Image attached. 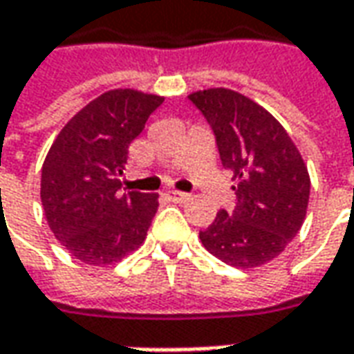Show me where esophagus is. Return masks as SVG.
Returning a JSON list of instances; mask_svg holds the SVG:
<instances>
[{"instance_id":"1","label":"esophagus","mask_w":354,"mask_h":354,"mask_svg":"<svg viewBox=\"0 0 354 354\" xmlns=\"http://www.w3.org/2000/svg\"><path fill=\"white\" fill-rule=\"evenodd\" d=\"M165 196L170 199V201H174V203H184L189 199V194H184V192H176V189H168Z\"/></svg>"}]
</instances>
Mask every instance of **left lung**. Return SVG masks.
<instances>
[{
	"label": "left lung",
	"mask_w": 354,
	"mask_h": 354,
	"mask_svg": "<svg viewBox=\"0 0 354 354\" xmlns=\"http://www.w3.org/2000/svg\"><path fill=\"white\" fill-rule=\"evenodd\" d=\"M213 129L223 167L236 180V205L218 211L201 244L232 268L275 259L306 217L310 176L285 127L240 93L209 88L187 96Z\"/></svg>",
	"instance_id": "obj_1"
}]
</instances>
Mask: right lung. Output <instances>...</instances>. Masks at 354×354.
Returning a JSON list of instances; mask_svg holds the SVG:
<instances>
[{
  "mask_svg": "<svg viewBox=\"0 0 354 354\" xmlns=\"http://www.w3.org/2000/svg\"><path fill=\"white\" fill-rule=\"evenodd\" d=\"M162 96L116 88L77 112L50 147L40 199L48 225L71 256L110 266L143 244L157 194H122L127 149Z\"/></svg>",
  "mask_w": 354,
  "mask_h": 354,
  "instance_id": "add662e5",
  "label": "right lung"
}]
</instances>
